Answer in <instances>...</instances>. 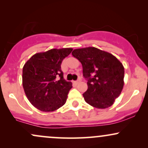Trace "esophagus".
Segmentation results:
<instances>
[{"label": "esophagus", "instance_id": "esophagus-1", "mask_svg": "<svg viewBox=\"0 0 148 148\" xmlns=\"http://www.w3.org/2000/svg\"><path fill=\"white\" fill-rule=\"evenodd\" d=\"M79 80H77V81H74V84H79Z\"/></svg>", "mask_w": 148, "mask_h": 148}]
</instances>
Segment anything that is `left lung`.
<instances>
[{
    "label": "left lung",
    "instance_id": "8db88e82",
    "mask_svg": "<svg viewBox=\"0 0 148 148\" xmlns=\"http://www.w3.org/2000/svg\"><path fill=\"white\" fill-rule=\"evenodd\" d=\"M72 54L82 64L88 80V90L83 94L85 101L97 108L112 106L124 86L123 64L111 53L95 47L74 49Z\"/></svg>",
    "mask_w": 148,
    "mask_h": 148
}]
</instances>
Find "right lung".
I'll return each mask as SVG.
<instances>
[{
  "instance_id": "1",
  "label": "right lung",
  "mask_w": 148,
  "mask_h": 148,
  "mask_svg": "<svg viewBox=\"0 0 148 148\" xmlns=\"http://www.w3.org/2000/svg\"><path fill=\"white\" fill-rule=\"evenodd\" d=\"M72 50L53 49L37 53L23 66L22 84L25 94L40 111H54L67 101L72 84L64 79L60 65Z\"/></svg>"
}]
</instances>
